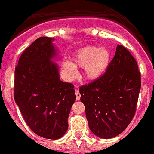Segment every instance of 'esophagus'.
Here are the masks:
<instances>
[{
  "label": "esophagus",
  "mask_w": 154,
  "mask_h": 154,
  "mask_svg": "<svg viewBox=\"0 0 154 154\" xmlns=\"http://www.w3.org/2000/svg\"><path fill=\"white\" fill-rule=\"evenodd\" d=\"M75 95H76V100H79V99H80L81 94L78 90H76L75 91Z\"/></svg>",
  "instance_id": "34e87169"
}]
</instances>
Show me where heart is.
I'll return each instance as SVG.
<instances>
[{"mask_svg":"<svg viewBox=\"0 0 154 154\" xmlns=\"http://www.w3.org/2000/svg\"><path fill=\"white\" fill-rule=\"evenodd\" d=\"M110 60V53L107 49L88 46L76 51L72 63L64 61L62 67L71 77L75 75V68H84L85 77L89 80H94L105 72Z\"/></svg>","mask_w":154,"mask_h":154,"instance_id":"obj_1","label":"heart"}]
</instances>
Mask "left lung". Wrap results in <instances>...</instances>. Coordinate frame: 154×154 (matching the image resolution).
I'll list each match as a JSON object with an SVG mask.
<instances>
[{"instance_id":"left-lung-1","label":"left lung","mask_w":154,"mask_h":154,"mask_svg":"<svg viewBox=\"0 0 154 154\" xmlns=\"http://www.w3.org/2000/svg\"><path fill=\"white\" fill-rule=\"evenodd\" d=\"M141 83L134 57L119 44L105 73L79 87L80 100L94 134L107 139L126 130L136 113Z\"/></svg>"}]
</instances>
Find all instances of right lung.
Masks as SVG:
<instances>
[{
  "label": "right lung",
  "instance_id": "right-lung-1",
  "mask_svg": "<svg viewBox=\"0 0 154 154\" xmlns=\"http://www.w3.org/2000/svg\"><path fill=\"white\" fill-rule=\"evenodd\" d=\"M52 38L40 37L27 48L15 68L14 99L35 134L59 139L68 128L76 99L74 85L60 80Z\"/></svg>",
  "mask_w": 154,
  "mask_h": 154
}]
</instances>
